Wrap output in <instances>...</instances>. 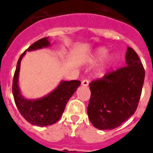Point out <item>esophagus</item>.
Listing matches in <instances>:
<instances>
[{
  "instance_id": "34e87169",
  "label": "esophagus",
  "mask_w": 153,
  "mask_h": 153,
  "mask_svg": "<svg viewBox=\"0 0 153 153\" xmlns=\"http://www.w3.org/2000/svg\"><path fill=\"white\" fill-rule=\"evenodd\" d=\"M88 83H89V82H88V80H83L82 82V86H88Z\"/></svg>"
}]
</instances>
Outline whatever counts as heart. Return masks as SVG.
Wrapping results in <instances>:
<instances>
[{"mask_svg": "<svg viewBox=\"0 0 153 153\" xmlns=\"http://www.w3.org/2000/svg\"><path fill=\"white\" fill-rule=\"evenodd\" d=\"M108 51L104 47H100L97 48L94 52L92 53V54L91 55L90 57L88 58V61L91 63H97L99 61H102V59L104 58L107 54ZM114 61V55H110L107 57L105 58V60L101 63V65L99 66L97 68V75L99 77H103L106 74V71L109 70L111 65H113V63Z\"/></svg>", "mask_w": 153, "mask_h": 153, "instance_id": "obj_1", "label": "heart"}]
</instances>
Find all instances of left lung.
Listing matches in <instances>:
<instances>
[{
  "instance_id": "8db88e82",
  "label": "left lung",
  "mask_w": 153,
  "mask_h": 153,
  "mask_svg": "<svg viewBox=\"0 0 153 153\" xmlns=\"http://www.w3.org/2000/svg\"><path fill=\"white\" fill-rule=\"evenodd\" d=\"M126 66L105 74L89 84L91 97L87 113L100 130L119 127L135 112L145 79V70L138 54L127 48Z\"/></svg>"
}]
</instances>
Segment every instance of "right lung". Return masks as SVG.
<instances>
[{
    "instance_id": "1",
    "label": "right lung",
    "mask_w": 153,
    "mask_h": 153,
    "mask_svg": "<svg viewBox=\"0 0 153 153\" xmlns=\"http://www.w3.org/2000/svg\"><path fill=\"white\" fill-rule=\"evenodd\" d=\"M48 38L45 37L35 42L20 56L12 85L14 100L22 116L33 125L40 127L49 126L58 121L68 101L81 85V82L78 80L61 81L52 92L39 99H28L22 94L19 85L22 59L26 51H36L50 47L51 43Z\"/></svg>"
}]
</instances>
